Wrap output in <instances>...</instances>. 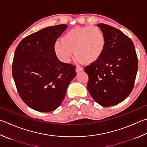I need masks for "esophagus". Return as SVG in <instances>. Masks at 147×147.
Wrapping results in <instances>:
<instances>
[{
  "instance_id": "esophagus-1",
  "label": "esophagus",
  "mask_w": 147,
  "mask_h": 147,
  "mask_svg": "<svg viewBox=\"0 0 147 147\" xmlns=\"http://www.w3.org/2000/svg\"><path fill=\"white\" fill-rule=\"evenodd\" d=\"M82 70H83V68L82 67H81V66H77V68H76L77 73H79V72H80V71H82Z\"/></svg>"
}]
</instances>
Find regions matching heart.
Here are the masks:
<instances>
[{
  "label": "heart",
  "instance_id": "heart-1",
  "mask_svg": "<svg viewBox=\"0 0 147 147\" xmlns=\"http://www.w3.org/2000/svg\"><path fill=\"white\" fill-rule=\"evenodd\" d=\"M106 41L102 30L96 27H76L66 32L57 42L54 50L58 57L65 63L70 60L71 52L77 60L91 64L103 54Z\"/></svg>",
  "mask_w": 147,
  "mask_h": 147
}]
</instances>
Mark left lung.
<instances>
[{"label":"left lung","instance_id":"8db88e82","mask_svg":"<svg viewBox=\"0 0 147 147\" xmlns=\"http://www.w3.org/2000/svg\"><path fill=\"white\" fill-rule=\"evenodd\" d=\"M106 45L96 62L84 68L89 77L87 88L101 106L109 107L123 101L133 89L138 68L134 43L120 30L98 24Z\"/></svg>","mask_w":147,"mask_h":147}]
</instances>
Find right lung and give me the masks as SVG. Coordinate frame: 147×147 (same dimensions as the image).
Returning a JSON list of instances; mask_svg holds the SVG:
<instances>
[{
	"instance_id": "obj_1",
	"label": "right lung",
	"mask_w": 147,
	"mask_h": 147,
	"mask_svg": "<svg viewBox=\"0 0 147 147\" xmlns=\"http://www.w3.org/2000/svg\"><path fill=\"white\" fill-rule=\"evenodd\" d=\"M68 26L45 27L24 38L14 55L12 74L19 95L40 112L55 110L62 103L76 66L57 59L54 45Z\"/></svg>"
}]
</instances>
